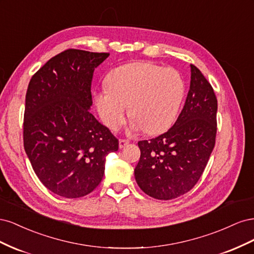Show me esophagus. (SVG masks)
<instances>
[{
  "label": "esophagus",
  "instance_id": "obj_1",
  "mask_svg": "<svg viewBox=\"0 0 254 254\" xmlns=\"http://www.w3.org/2000/svg\"><path fill=\"white\" fill-rule=\"evenodd\" d=\"M129 144V141L128 140H120L119 141V147L120 148H124L125 147V146H127Z\"/></svg>",
  "mask_w": 254,
  "mask_h": 254
}]
</instances>
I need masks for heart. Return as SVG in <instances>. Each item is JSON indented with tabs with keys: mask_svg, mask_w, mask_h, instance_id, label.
Wrapping results in <instances>:
<instances>
[{
	"mask_svg": "<svg viewBox=\"0 0 254 254\" xmlns=\"http://www.w3.org/2000/svg\"><path fill=\"white\" fill-rule=\"evenodd\" d=\"M107 87L95 94L99 115L110 129L117 130L129 107L130 117L134 118L130 132L164 131L175 122L184 95V81L178 72L146 63L117 67L107 77Z\"/></svg>",
	"mask_w": 254,
	"mask_h": 254,
	"instance_id": "1",
	"label": "heart"
}]
</instances>
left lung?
Listing matches in <instances>:
<instances>
[{
	"instance_id": "8db88e82",
	"label": "left lung",
	"mask_w": 254,
	"mask_h": 254,
	"mask_svg": "<svg viewBox=\"0 0 254 254\" xmlns=\"http://www.w3.org/2000/svg\"><path fill=\"white\" fill-rule=\"evenodd\" d=\"M217 98L210 82L190 64V90L174 126L155 139L137 143V186L148 196L171 200L188 193L200 178L216 137Z\"/></svg>"
}]
</instances>
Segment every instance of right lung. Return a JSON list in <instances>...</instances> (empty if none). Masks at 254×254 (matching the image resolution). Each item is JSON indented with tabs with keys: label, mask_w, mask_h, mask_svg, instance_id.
Wrapping results in <instances>:
<instances>
[{
	"label": "right lung",
	"mask_w": 254,
	"mask_h": 254,
	"mask_svg": "<svg viewBox=\"0 0 254 254\" xmlns=\"http://www.w3.org/2000/svg\"><path fill=\"white\" fill-rule=\"evenodd\" d=\"M108 53L66 50L51 58L28 83L23 140L43 186L64 198L90 194L119 141L89 110L95 67Z\"/></svg>",
	"instance_id": "obj_1"
}]
</instances>
